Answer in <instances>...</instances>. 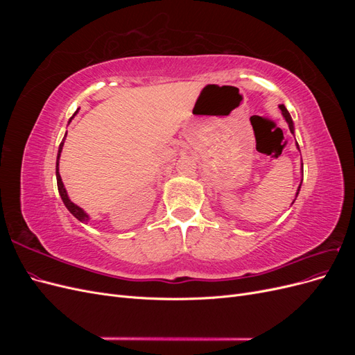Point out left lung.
<instances>
[{
  "label": "left lung",
  "instance_id": "8db88e82",
  "mask_svg": "<svg viewBox=\"0 0 355 355\" xmlns=\"http://www.w3.org/2000/svg\"><path fill=\"white\" fill-rule=\"evenodd\" d=\"M280 110H282V112H283V115H284V118H286V121H287V124H288V128H290V132H295V127H293V121H292V116H290V114H288V111L286 110V106L284 105H280ZM297 145V144H296ZM299 148V146H297ZM302 167H304V164H302ZM300 184H302V182H300ZM299 189H300V185H299ZM299 189H297V192H296V197H297V194H299Z\"/></svg>",
  "mask_w": 355,
  "mask_h": 355
}]
</instances>
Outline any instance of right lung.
<instances>
[{
  "instance_id": "obj_1",
  "label": "right lung",
  "mask_w": 355,
  "mask_h": 355,
  "mask_svg": "<svg viewBox=\"0 0 355 355\" xmlns=\"http://www.w3.org/2000/svg\"><path fill=\"white\" fill-rule=\"evenodd\" d=\"M73 115H75V114H73ZM65 137H67V135H65ZM65 137L62 139V142H60V145H59V154H58V159H56V179H58V189H59L60 198H62L63 204H65V206H67V209H68V210L73 214V216L77 218L80 222H85V220H89L87 213H85L81 207H78V206H77V204H73V202L69 200V197H68V194H67V189H65V187H63L62 178H60V175H59V157H60V153H62L63 142H65Z\"/></svg>"
}]
</instances>
